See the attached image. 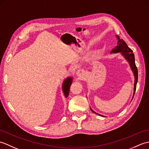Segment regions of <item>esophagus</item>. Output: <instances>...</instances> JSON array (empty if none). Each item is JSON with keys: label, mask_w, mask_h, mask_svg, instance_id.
I'll return each instance as SVG.
<instances>
[{"label": "esophagus", "mask_w": 149, "mask_h": 149, "mask_svg": "<svg viewBox=\"0 0 149 149\" xmlns=\"http://www.w3.org/2000/svg\"><path fill=\"white\" fill-rule=\"evenodd\" d=\"M82 72H83V71H82V70H78V71L77 72V75H79L81 74Z\"/></svg>", "instance_id": "obj_1"}]
</instances>
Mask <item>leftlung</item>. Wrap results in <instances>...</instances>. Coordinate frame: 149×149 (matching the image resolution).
I'll return each instance as SVG.
<instances>
[{"instance_id": "8db88e82", "label": "left lung", "mask_w": 149, "mask_h": 149, "mask_svg": "<svg viewBox=\"0 0 149 149\" xmlns=\"http://www.w3.org/2000/svg\"><path fill=\"white\" fill-rule=\"evenodd\" d=\"M116 40H117V46L114 48L111 53H117V52H121L122 54L124 56V58L127 59V61L130 64L131 68L132 69V72L134 73V95L136 91V84L138 82V69L136 66L135 64V59H134V54L132 52V50L129 48L127 46L126 43L123 41L122 39L120 38L119 36H116ZM91 110L95 113H96L95 111L91 109ZM97 114V113H96ZM99 115V114H97ZM102 116V115H100Z\"/></svg>"}]
</instances>
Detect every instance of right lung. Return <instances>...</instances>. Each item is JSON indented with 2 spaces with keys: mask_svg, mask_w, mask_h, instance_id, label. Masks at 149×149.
Masks as SVG:
<instances>
[{
  "mask_svg": "<svg viewBox=\"0 0 149 149\" xmlns=\"http://www.w3.org/2000/svg\"><path fill=\"white\" fill-rule=\"evenodd\" d=\"M72 83V78L68 77L67 79H66L64 81V83L63 84L62 89L66 97H67L68 95V93L70 91V87Z\"/></svg>",
  "mask_w": 149,
  "mask_h": 149,
  "instance_id": "add662e5",
  "label": "right lung"
}]
</instances>
